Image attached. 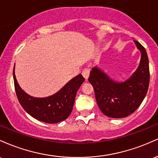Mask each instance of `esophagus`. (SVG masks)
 <instances>
[{
	"label": "esophagus",
	"mask_w": 158,
	"mask_h": 158,
	"mask_svg": "<svg viewBox=\"0 0 158 158\" xmlns=\"http://www.w3.org/2000/svg\"><path fill=\"white\" fill-rule=\"evenodd\" d=\"M89 75H90V69L85 68L82 71L83 77H84L85 79H88V77H89Z\"/></svg>",
	"instance_id": "1"
}]
</instances>
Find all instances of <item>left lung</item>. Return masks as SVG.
<instances>
[{
  "label": "left lung",
  "mask_w": 158,
  "mask_h": 158,
  "mask_svg": "<svg viewBox=\"0 0 158 158\" xmlns=\"http://www.w3.org/2000/svg\"><path fill=\"white\" fill-rule=\"evenodd\" d=\"M134 42L140 52L136 70L123 81H117L98 66L90 72L88 81L93 85L99 109L111 118H123L135 112L144 99L149 85V65L146 49Z\"/></svg>",
  "instance_id": "obj_1"
}]
</instances>
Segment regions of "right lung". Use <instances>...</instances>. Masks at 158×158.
<instances>
[{
  "mask_svg": "<svg viewBox=\"0 0 158 158\" xmlns=\"http://www.w3.org/2000/svg\"><path fill=\"white\" fill-rule=\"evenodd\" d=\"M13 79L18 99L25 111L33 118L47 123H57L68 118L73 110L78 90L85 81L81 74H79L56 94L46 97H34L20 87L15 77V66Z\"/></svg>",
  "mask_w": 158,
  "mask_h": 158,
  "instance_id": "add662e5",
  "label": "right lung"
}]
</instances>
